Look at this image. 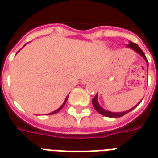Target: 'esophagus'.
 Masks as SVG:
<instances>
[{"label":"esophagus","instance_id":"1","mask_svg":"<svg viewBox=\"0 0 158 158\" xmlns=\"http://www.w3.org/2000/svg\"><path fill=\"white\" fill-rule=\"evenodd\" d=\"M83 82H84V83H86V81H83Z\"/></svg>","mask_w":158,"mask_h":158}]
</instances>
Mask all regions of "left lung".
<instances>
[{"mask_svg": "<svg viewBox=\"0 0 158 158\" xmlns=\"http://www.w3.org/2000/svg\"><path fill=\"white\" fill-rule=\"evenodd\" d=\"M127 47H129V48L133 49L135 52H136L138 54L142 56L143 58L146 60V64H147V68H148V61H147V59L146 57V55H145V53L143 52V51L141 49L139 48V45L135 44V43H133V42L129 41V44L127 45ZM92 104H93V106H94V108L100 113V114H102L103 116H106V117H109V118H120V117L123 116V115H125L126 113H129L130 111H132L134 108H135L136 106H138L139 104H137L135 106H134L133 108L131 109L128 110V111H125V112H122V113H112V112H109V111H106V110H104L102 107V106H100L99 103L97 102V95H96V96L94 97L92 99Z\"/></svg>", "mask_w": 158, "mask_h": 158, "instance_id": "8db88e82", "label": "left lung"}]
</instances>
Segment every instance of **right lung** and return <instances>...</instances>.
Listing matches in <instances>:
<instances>
[{
  "instance_id": "add662e5",
  "label": "right lung",
  "mask_w": 158,
  "mask_h": 158,
  "mask_svg": "<svg viewBox=\"0 0 158 158\" xmlns=\"http://www.w3.org/2000/svg\"><path fill=\"white\" fill-rule=\"evenodd\" d=\"M67 100H68V97H67V98H66L65 101H64V102H63V104H62V106H60V107H59L58 109H57V110H56V111H54V112H52V113H49L48 115H51V114H54V113H57V112H59V111H60V110L62 109V107H63V106H64V105H65L66 102H67Z\"/></svg>"
}]
</instances>
